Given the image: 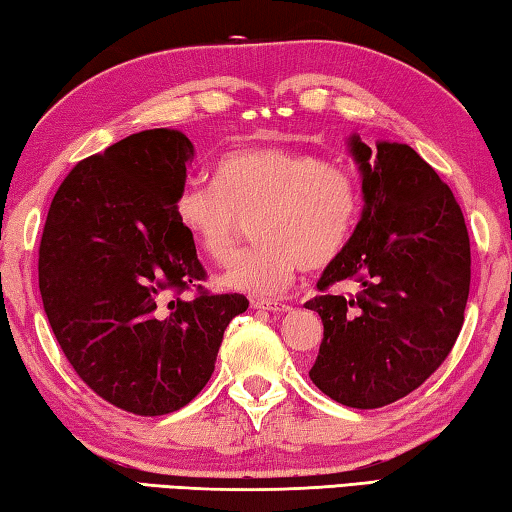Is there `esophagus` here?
<instances>
[{
	"mask_svg": "<svg viewBox=\"0 0 512 512\" xmlns=\"http://www.w3.org/2000/svg\"><path fill=\"white\" fill-rule=\"evenodd\" d=\"M253 307L255 309H262V311H273V314H284V311L291 309L287 302L271 300V298H255L253 300Z\"/></svg>",
	"mask_w": 512,
	"mask_h": 512,
	"instance_id": "1",
	"label": "esophagus"
}]
</instances>
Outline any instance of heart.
I'll return each instance as SVG.
<instances>
[{
    "mask_svg": "<svg viewBox=\"0 0 512 512\" xmlns=\"http://www.w3.org/2000/svg\"><path fill=\"white\" fill-rule=\"evenodd\" d=\"M361 185L354 171L314 153L257 146L223 155L214 183H187L173 216L205 259L225 264L244 219L259 239L221 275L225 289L257 298L287 291L302 268L316 271L343 253L359 221Z\"/></svg>",
    "mask_w": 512,
    "mask_h": 512,
    "instance_id": "1",
    "label": "heart"
}]
</instances>
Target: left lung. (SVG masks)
<instances>
[{
  "label": "left lung",
  "mask_w": 512,
  "mask_h": 512,
  "mask_svg": "<svg viewBox=\"0 0 512 512\" xmlns=\"http://www.w3.org/2000/svg\"><path fill=\"white\" fill-rule=\"evenodd\" d=\"M363 210L348 246L307 302L323 320L309 377L352 409H379L424 384L447 359L470 293V237L456 198L409 144L350 137ZM352 279L360 291L326 289Z\"/></svg>",
  "instance_id": "8db88e82"
}]
</instances>
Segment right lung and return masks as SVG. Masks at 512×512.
<instances>
[{"mask_svg":"<svg viewBox=\"0 0 512 512\" xmlns=\"http://www.w3.org/2000/svg\"><path fill=\"white\" fill-rule=\"evenodd\" d=\"M192 160L180 131L128 135L67 173L42 230L40 296L60 350L94 393L135 415L192 402L225 327L248 309L241 293L201 287L207 273L173 216Z\"/></svg>","mask_w":512,"mask_h":512,"instance_id":"right-lung-1","label":"right lung"}]
</instances>
